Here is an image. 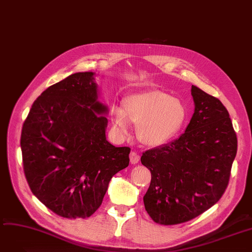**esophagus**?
<instances>
[{
  "mask_svg": "<svg viewBox=\"0 0 252 252\" xmlns=\"http://www.w3.org/2000/svg\"><path fill=\"white\" fill-rule=\"evenodd\" d=\"M129 158L131 164H137L139 162V155L136 152H131Z\"/></svg>",
  "mask_w": 252,
  "mask_h": 252,
  "instance_id": "34e87169",
  "label": "esophagus"
}]
</instances>
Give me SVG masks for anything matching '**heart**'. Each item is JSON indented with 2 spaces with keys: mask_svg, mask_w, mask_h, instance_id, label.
<instances>
[{
  "mask_svg": "<svg viewBox=\"0 0 252 252\" xmlns=\"http://www.w3.org/2000/svg\"><path fill=\"white\" fill-rule=\"evenodd\" d=\"M187 110L178 98L160 90L132 94L124 99L123 110L113 106L111 120L122 135H127L130 122L137 126V137L150 147H157L173 137L186 121Z\"/></svg>",
  "mask_w": 252,
  "mask_h": 252,
  "instance_id": "obj_1",
  "label": "heart"
}]
</instances>
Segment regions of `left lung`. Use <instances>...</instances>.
I'll list each match as a JSON object with an SVG mask.
<instances>
[{
	"label": "left lung",
	"instance_id": "left-lung-1",
	"mask_svg": "<svg viewBox=\"0 0 252 252\" xmlns=\"http://www.w3.org/2000/svg\"><path fill=\"white\" fill-rule=\"evenodd\" d=\"M195 112L185 133L142 153L151 185L143 203L151 219L171 225L197 218L229 185L237 135L229 112L217 97L191 85Z\"/></svg>",
	"mask_w": 252,
	"mask_h": 252
}]
</instances>
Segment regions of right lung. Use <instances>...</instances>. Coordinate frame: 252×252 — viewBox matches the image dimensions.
Segmentation results:
<instances>
[{"mask_svg": "<svg viewBox=\"0 0 252 252\" xmlns=\"http://www.w3.org/2000/svg\"><path fill=\"white\" fill-rule=\"evenodd\" d=\"M92 71L47 88L23 123L20 146L32 194L55 214L86 219L101 205L111 178L129 165L130 148L106 140L107 107Z\"/></svg>", "mask_w": 252, "mask_h": 252, "instance_id": "add662e5", "label": "right lung"}]
</instances>
